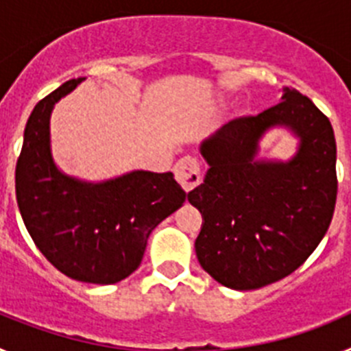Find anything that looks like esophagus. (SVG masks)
Wrapping results in <instances>:
<instances>
[{
  "mask_svg": "<svg viewBox=\"0 0 351 351\" xmlns=\"http://www.w3.org/2000/svg\"><path fill=\"white\" fill-rule=\"evenodd\" d=\"M173 173H176V181L182 186L184 191H191L195 186L200 182V165L198 161L191 156H184L176 163L173 167Z\"/></svg>",
  "mask_w": 351,
  "mask_h": 351,
  "instance_id": "obj_1",
  "label": "esophagus"
}]
</instances>
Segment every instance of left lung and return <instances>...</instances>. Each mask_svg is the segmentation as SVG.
Segmentation results:
<instances>
[{
	"instance_id": "1",
	"label": "left lung",
	"mask_w": 351,
	"mask_h": 351,
	"mask_svg": "<svg viewBox=\"0 0 351 351\" xmlns=\"http://www.w3.org/2000/svg\"><path fill=\"white\" fill-rule=\"evenodd\" d=\"M281 101L239 117L200 144L206 178L188 193L202 214L197 258L223 287L255 290L300 267L332 221L336 138L308 96L283 88ZM285 128L300 141L290 160L256 158L259 141Z\"/></svg>"
}]
</instances>
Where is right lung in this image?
<instances>
[{
	"instance_id": "add662e5",
	"label": "right lung",
	"mask_w": 351,
	"mask_h": 351,
	"mask_svg": "<svg viewBox=\"0 0 351 351\" xmlns=\"http://www.w3.org/2000/svg\"><path fill=\"white\" fill-rule=\"evenodd\" d=\"M84 79H73L33 108L15 167L21 216L42 255L84 283L112 285L141 265L151 232L184 204L172 172L132 170L91 182L56 165L51 114Z\"/></svg>"
}]
</instances>
